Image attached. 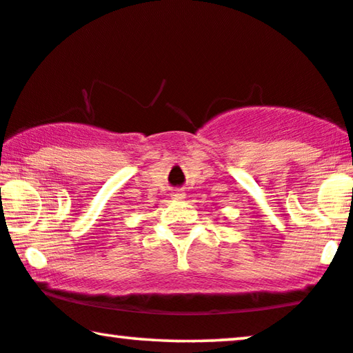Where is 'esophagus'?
<instances>
[{"instance_id": "34e87169", "label": "esophagus", "mask_w": 353, "mask_h": 353, "mask_svg": "<svg viewBox=\"0 0 353 353\" xmlns=\"http://www.w3.org/2000/svg\"><path fill=\"white\" fill-rule=\"evenodd\" d=\"M171 196H172L174 200L179 201V200H184L185 199V194H184V192H181V190H176V192H172Z\"/></svg>"}]
</instances>
